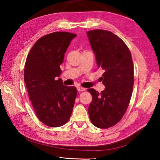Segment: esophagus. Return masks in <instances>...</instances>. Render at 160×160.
Masks as SVG:
<instances>
[{"label": "esophagus", "instance_id": "obj_1", "mask_svg": "<svg viewBox=\"0 0 160 160\" xmlns=\"http://www.w3.org/2000/svg\"><path fill=\"white\" fill-rule=\"evenodd\" d=\"M77 90H78V92H84V91L86 90V89H85L84 88L78 86V87H77Z\"/></svg>", "mask_w": 160, "mask_h": 160}]
</instances>
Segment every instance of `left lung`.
I'll return each instance as SVG.
<instances>
[{
	"label": "left lung",
	"instance_id": "8db88e82",
	"mask_svg": "<svg viewBox=\"0 0 160 160\" xmlns=\"http://www.w3.org/2000/svg\"><path fill=\"white\" fill-rule=\"evenodd\" d=\"M98 68L103 70L101 93L90 88L92 102L88 113L93 125L108 128L119 122L131 100L134 84L131 53L123 41L113 33L102 29L86 32Z\"/></svg>",
	"mask_w": 160,
	"mask_h": 160
}]
</instances>
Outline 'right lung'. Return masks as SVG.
Wrapping results in <instances>:
<instances>
[{
  "label": "right lung",
  "instance_id": "add662e5",
  "mask_svg": "<svg viewBox=\"0 0 160 160\" xmlns=\"http://www.w3.org/2000/svg\"><path fill=\"white\" fill-rule=\"evenodd\" d=\"M76 34L54 32L38 39L28 55L24 82L38 119L45 125L58 127L72 114L77 90L58 78L64 53Z\"/></svg>",
  "mask_w": 160,
  "mask_h": 160
}]
</instances>
